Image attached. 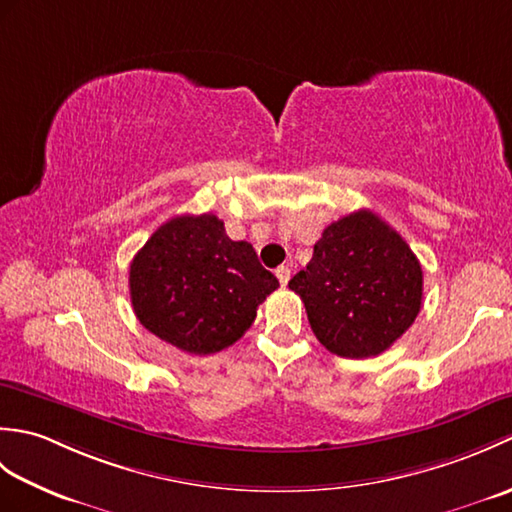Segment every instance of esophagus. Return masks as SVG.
<instances>
[{
	"label": "esophagus",
	"mask_w": 512,
	"mask_h": 512,
	"mask_svg": "<svg viewBox=\"0 0 512 512\" xmlns=\"http://www.w3.org/2000/svg\"><path fill=\"white\" fill-rule=\"evenodd\" d=\"M290 273H292L290 266H279V268L275 270V275H277V279H279V284H281V286H286V284H288V281H290Z\"/></svg>",
	"instance_id": "1"
}]
</instances>
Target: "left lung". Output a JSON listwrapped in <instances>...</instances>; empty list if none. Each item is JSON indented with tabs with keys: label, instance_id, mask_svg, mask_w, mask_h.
<instances>
[{
	"label": "left lung",
	"instance_id": "left-lung-1",
	"mask_svg": "<svg viewBox=\"0 0 512 512\" xmlns=\"http://www.w3.org/2000/svg\"><path fill=\"white\" fill-rule=\"evenodd\" d=\"M288 288L301 297L325 350L369 358L389 350L416 321L422 268L394 228L361 209L325 228L310 264Z\"/></svg>",
	"mask_w": 512,
	"mask_h": 512
}]
</instances>
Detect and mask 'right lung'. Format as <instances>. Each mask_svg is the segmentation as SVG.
<instances>
[{"mask_svg":"<svg viewBox=\"0 0 512 512\" xmlns=\"http://www.w3.org/2000/svg\"><path fill=\"white\" fill-rule=\"evenodd\" d=\"M279 288L248 242H233L213 213L162 224L129 266L138 321L189 354H213L242 339L257 306Z\"/></svg>","mask_w":512,"mask_h":512,"instance_id":"right-lung-1","label":"right lung"}]
</instances>
